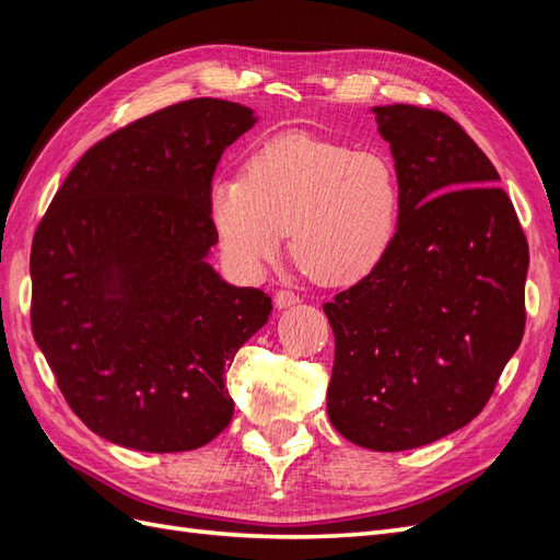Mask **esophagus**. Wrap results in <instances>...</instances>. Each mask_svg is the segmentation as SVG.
<instances>
[{
	"mask_svg": "<svg viewBox=\"0 0 560 560\" xmlns=\"http://www.w3.org/2000/svg\"><path fill=\"white\" fill-rule=\"evenodd\" d=\"M299 303V296L294 294V292H287V290H280L278 294H276V308H292V306H296Z\"/></svg>",
	"mask_w": 560,
	"mask_h": 560,
	"instance_id": "34e87169",
	"label": "esophagus"
}]
</instances>
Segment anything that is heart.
I'll return each mask as SVG.
<instances>
[{"label": "heart", "instance_id": "b5f03b06", "mask_svg": "<svg viewBox=\"0 0 560 560\" xmlns=\"http://www.w3.org/2000/svg\"><path fill=\"white\" fill-rule=\"evenodd\" d=\"M401 184L393 159L371 149L280 132L252 149L243 175L210 189V224L226 264L259 278L292 231V252L322 284L369 278L397 243Z\"/></svg>", "mask_w": 560, "mask_h": 560}]
</instances>
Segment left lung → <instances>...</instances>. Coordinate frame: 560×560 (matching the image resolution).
I'll use <instances>...</instances> for the list:
<instances>
[{
  "instance_id": "1",
  "label": "left lung",
  "mask_w": 560,
  "mask_h": 560,
  "mask_svg": "<svg viewBox=\"0 0 560 560\" xmlns=\"http://www.w3.org/2000/svg\"><path fill=\"white\" fill-rule=\"evenodd\" d=\"M401 184L397 243L325 303L331 425L371 451H409L477 418L525 327L528 241L500 175L444 112L374 107Z\"/></svg>"
}]
</instances>
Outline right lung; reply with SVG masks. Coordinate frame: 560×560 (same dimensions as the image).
<instances>
[{
    "instance_id": "1",
    "label": "right lung",
    "mask_w": 560,
    "mask_h": 560,
    "mask_svg": "<svg viewBox=\"0 0 560 560\" xmlns=\"http://www.w3.org/2000/svg\"><path fill=\"white\" fill-rule=\"evenodd\" d=\"M257 116L196 97L79 159L30 254L32 334L83 425L118 446L179 453L226 430L224 374L273 303L210 266V189Z\"/></svg>"
}]
</instances>
